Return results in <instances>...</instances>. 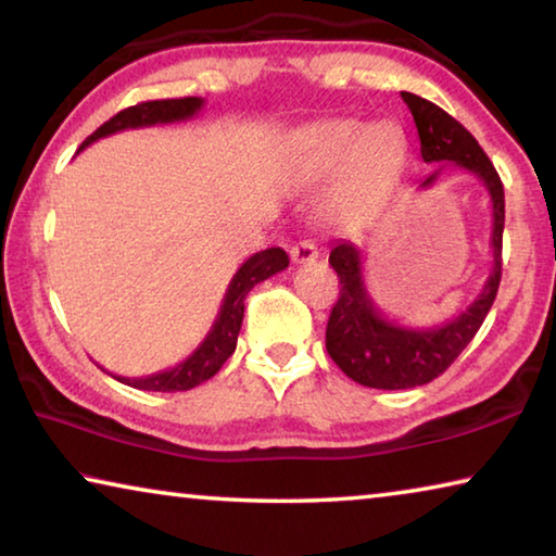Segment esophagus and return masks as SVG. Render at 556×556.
<instances>
[{"label":"esophagus","mask_w":556,"mask_h":556,"mask_svg":"<svg viewBox=\"0 0 556 556\" xmlns=\"http://www.w3.org/2000/svg\"><path fill=\"white\" fill-rule=\"evenodd\" d=\"M289 255L294 265H312V262H316L318 257V250L312 240H301L289 250Z\"/></svg>","instance_id":"esophagus-1"}]
</instances>
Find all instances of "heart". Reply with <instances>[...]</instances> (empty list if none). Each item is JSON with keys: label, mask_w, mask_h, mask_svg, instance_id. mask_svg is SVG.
Returning <instances> with one entry per match:
<instances>
[{"label": "heart", "mask_w": 556, "mask_h": 556, "mask_svg": "<svg viewBox=\"0 0 556 556\" xmlns=\"http://www.w3.org/2000/svg\"><path fill=\"white\" fill-rule=\"evenodd\" d=\"M407 142L394 122L361 127L326 119L291 135L281 152V176L294 188H314L333 176L326 215L336 225H361L378 213L397 186Z\"/></svg>", "instance_id": "heart-1"}]
</instances>
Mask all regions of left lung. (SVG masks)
<instances>
[{
	"instance_id": "8db88e82",
	"label": "left lung",
	"mask_w": 556,
	"mask_h": 556,
	"mask_svg": "<svg viewBox=\"0 0 556 556\" xmlns=\"http://www.w3.org/2000/svg\"><path fill=\"white\" fill-rule=\"evenodd\" d=\"M402 100L407 102L417 125L421 159L427 164H454L483 181L493 208V269L478 296L454 318L429 328L407 326L392 321L375 306L365 287L363 250L348 240L333 242L328 262L341 281V291L326 326V351L348 378L375 390H409L439 378L473 341L491 312L503 275L505 193L491 159L473 135L434 102L412 92H402ZM439 176L441 168L429 174L419 188L434 186Z\"/></svg>"
}]
</instances>
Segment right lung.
Returning <instances> with one entry per match:
<instances>
[{
	"label": "right lung",
	"mask_w": 556,
	"mask_h": 556,
	"mask_svg": "<svg viewBox=\"0 0 556 556\" xmlns=\"http://www.w3.org/2000/svg\"><path fill=\"white\" fill-rule=\"evenodd\" d=\"M201 108H203V98L139 102L135 108L117 112V115L108 119L100 129L92 131L80 149L98 142L102 137L117 135V131H125V129L172 125V122L191 119L199 115ZM287 267H289V257L281 248L255 252V255L244 260L240 269L232 275L228 291H225L223 296L220 312L215 316L208 336L203 338L201 345L195 348L186 361H181L168 370L147 375V378H125V375H112V378L119 380L122 384H129V388L149 390V392H184L205 380H211L213 375L223 368V363L235 353V345H238V333L244 316V296H248V291L255 285H260V281L269 279L271 275H277V271Z\"/></svg>",
	"instance_id": "obj_1"
}]
</instances>
